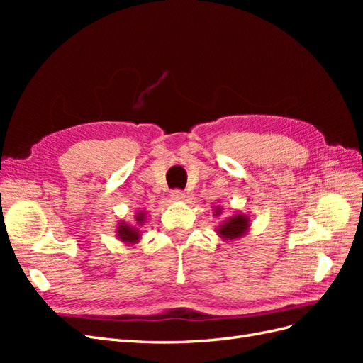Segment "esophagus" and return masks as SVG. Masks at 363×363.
<instances>
[{"mask_svg": "<svg viewBox=\"0 0 363 363\" xmlns=\"http://www.w3.org/2000/svg\"><path fill=\"white\" fill-rule=\"evenodd\" d=\"M184 199H186V194L179 191V189H175V191L171 192V200L172 201H183Z\"/></svg>", "mask_w": 363, "mask_h": 363, "instance_id": "obj_1", "label": "esophagus"}]
</instances>
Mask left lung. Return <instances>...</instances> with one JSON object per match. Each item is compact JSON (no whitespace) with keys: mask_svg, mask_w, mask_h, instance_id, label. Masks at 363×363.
<instances>
[{"mask_svg":"<svg viewBox=\"0 0 363 363\" xmlns=\"http://www.w3.org/2000/svg\"><path fill=\"white\" fill-rule=\"evenodd\" d=\"M224 208L221 206H213V216H221ZM251 227V218L242 212H238L225 218L224 221L216 227V235L224 240H236L248 233Z\"/></svg>","mask_w":363,"mask_h":363,"instance_id":"left-lung-1","label":"left lung"}]
</instances>
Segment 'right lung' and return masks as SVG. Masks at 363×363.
<instances>
[{"instance_id": "1", "label": "right lung", "mask_w": 363, "mask_h": 363, "mask_svg": "<svg viewBox=\"0 0 363 363\" xmlns=\"http://www.w3.org/2000/svg\"><path fill=\"white\" fill-rule=\"evenodd\" d=\"M147 219V212L144 211H138L135 213V224H127L124 221H119L116 225V238L121 240V242L125 245H136L139 240L142 239V232L140 227L145 224Z\"/></svg>"}]
</instances>
